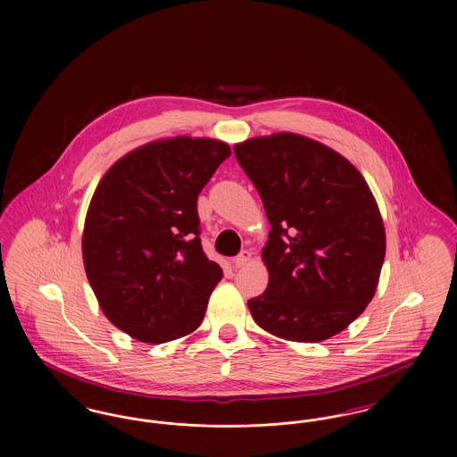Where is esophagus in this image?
Here are the masks:
<instances>
[{"label": "esophagus", "instance_id": "1", "mask_svg": "<svg viewBox=\"0 0 457 457\" xmlns=\"http://www.w3.org/2000/svg\"><path fill=\"white\" fill-rule=\"evenodd\" d=\"M250 261H252V253H250L248 250H245V252L239 253L238 257H235L233 267H235V269H241V267H245Z\"/></svg>", "mask_w": 457, "mask_h": 457}]
</instances>
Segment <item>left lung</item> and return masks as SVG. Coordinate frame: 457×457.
I'll use <instances>...</instances> for the list:
<instances>
[{
  "instance_id": "left-lung-1",
  "label": "left lung",
  "mask_w": 457,
  "mask_h": 457,
  "mask_svg": "<svg viewBox=\"0 0 457 457\" xmlns=\"http://www.w3.org/2000/svg\"><path fill=\"white\" fill-rule=\"evenodd\" d=\"M235 154L270 222L269 284L248 300L252 317L286 341H326L375 295L386 257L377 200L346 157L303 135L248 138Z\"/></svg>"
}]
</instances>
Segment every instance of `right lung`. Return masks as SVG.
<instances>
[{"mask_svg": "<svg viewBox=\"0 0 457 457\" xmlns=\"http://www.w3.org/2000/svg\"><path fill=\"white\" fill-rule=\"evenodd\" d=\"M231 155L214 138L154 140L118 159L88 204L82 255L112 326L161 345L202 324L222 269L200 243L196 198Z\"/></svg>", "mask_w": 457, "mask_h": 457, "instance_id": "add662e5", "label": "right lung"}]
</instances>
